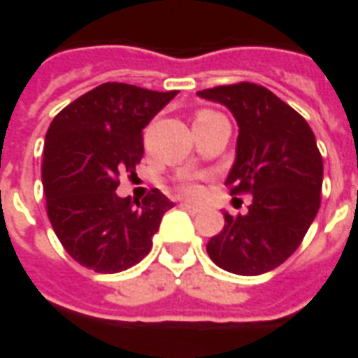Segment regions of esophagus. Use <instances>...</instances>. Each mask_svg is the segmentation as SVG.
<instances>
[{
  "label": "esophagus",
  "instance_id": "34e87169",
  "mask_svg": "<svg viewBox=\"0 0 358 358\" xmlns=\"http://www.w3.org/2000/svg\"><path fill=\"white\" fill-rule=\"evenodd\" d=\"M182 207H184L187 213H192V215H197V213H201V207H199V205H194V203L182 201Z\"/></svg>",
  "mask_w": 358,
  "mask_h": 358
}]
</instances>
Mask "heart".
I'll use <instances>...</instances> for the list:
<instances>
[{"mask_svg":"<svg viewBox=\"0 0 358 358\" xmlns=\"http://www.w3.org/2000/svg\"><path fill=\"white\" fill-rule=\"evenodd\" d=\"M215 115H218V113H215V110L203 109V110H199L197 115H195V122L207 120V118L215 117ZM178 189H180V194L187 195V197H194V195L199 194V184H197V178H195V176H184V178L178 182Z\"/></svg>","mask_w":358,"mask_h":358,"instance_id":"b5f03b06","label":"heart"}]
</instances>
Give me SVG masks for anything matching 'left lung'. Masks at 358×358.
Wrapping results in <instances>:
<instances>
[{"mask_svg": "<svg viewBox=\"0 0 358 358\" xmlns=\"http://www.w3.org/2000/svg\"><path fill=\"white\" fill-rule=\"evenodd\" d=\"M197 94L226 105L240 126L230 194H251L245 215L224 213V228L207 243L220 268L257 276L287 261L320 209L324 164L307 120L253 82Z\"/></svg>", "mask_w": 358, "mask_h": 358, "instance_id": "1", "label": "left lung"}]
</instances>
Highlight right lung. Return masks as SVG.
Returning <instances> with one entry per match:
<instances>
[{"label":"right lung","instance_id":"add662e5","mask_svg":"<svg viewBox=\"0 0 358 358\" xmlns=\"http://www.w3.org/2000/svg\"><path fill=\"white\" fill-rule=\"evenodd\" d=\"M176 94L105 82L51 120L42 159L45 209L61 245L82 266L115 274L149 253L174 203L155 187L134 207L115 189L143 157L141 130Z\"/></svg>","mask_w":358,"mask_h":358}]
</instances>
